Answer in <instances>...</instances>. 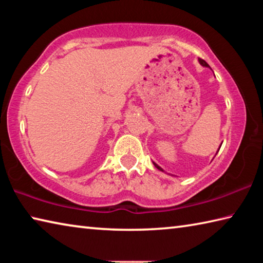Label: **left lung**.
Listing matches in <instances>:
<instances>
[{
    "instance_id": "8db88e82",
    "label": "left lung",
    "mask_w": 263,
    "mask_h": 263,
    "mask_svg": "<svg viewBox=\"0 0 263 263\" xmlns=\"http://www.w3.org/2000/svg\"><path fill=\"white\" fill-rule=\"evenodd\" d=\"M198 61H199V64H201L202 66H205V67H210V66H209V65L206 64V61H204L203 59H201V58H199V59H198ZM153 163H154V162H153ZM154 166H155V167H157V168L159 169V171H162V168H161V167H159L157 163H154ZM162 172H163V171H162Z\"/></svg>"
}]
</instances>
